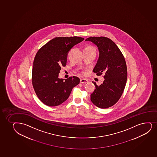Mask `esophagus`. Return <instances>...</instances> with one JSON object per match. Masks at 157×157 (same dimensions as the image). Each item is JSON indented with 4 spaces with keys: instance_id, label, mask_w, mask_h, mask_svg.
I'll use <instances>...</instances> for the list:
<instances>
[{
    "instance_id": "obj_1",
    "label": "esophagus",
    "mask_w": 157,
    "mask_h": 157,
    "mask_svg": "<svg viewBox=\"0 0 157 157\" xmlns=\"http://www.w3.org/2000/svg\"><path fill=\"white\" fill-rule=\"evenodd\" d=\"M88 82V81L86 79H84V78H82V79H81L80 80V83H86Z\"/></svg>"
}]
</instances>
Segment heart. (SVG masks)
<instances>
[{
	"label": "heart",
	"instance_id": "b5f03b06",
	"mask_svg": "<svg viewBox=\"0 0 157 157\" xmlns=\"http://www.w3.org/2000/svg\"><path fill=\"white\" fill-rule=\"evenodd\" d=\"M84 50H87L90 51H96V49H95V48L92 46H88V47H86Z\"/></svg>",
	"mask_w": 157,
	"mask_h": 157
}]
</instances>
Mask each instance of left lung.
Segmentation results:
<instances>
[{"label":"left lung","mask_w":157,"mask_h":157,"mask_svg":"<svg viewBox=\"0 0 157 157\" xmlns=\"http://www.w3.org/2000/svg\"><path fill=\"white\" fill-rule=\"evenodd\" d=\"M98 47L99 56L93 72L100 76L104 74V81L90 95V100L96 106L107 108L115 104L123 94L127 79V69L124 56L114 42L104 36H90Z\"/></svg>","instance_id":"8db88e82"}]
</instances>
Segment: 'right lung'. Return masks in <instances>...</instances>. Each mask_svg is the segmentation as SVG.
<instances>
[{"label":"right lung","mask_w":157,"mask_h":157,"mask_svg":"<svg viewBox=\"0 0 157 157\" xmlns=\"http://www.w3.org/2000/svg\"><path fill=\"white\" fill-rule=\"evenodd\" d=\"M84 39L74 36L56 37L40 48L34 58L32 83L36 94L49 106H56L65 101L72 88L79 84L76 76L64 79L59 78L61 67L67 65L71 49Z\"/></svg>","instance_id":"add662e5"}]
</instances>
